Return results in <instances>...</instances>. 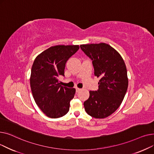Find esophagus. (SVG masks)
I'll return each mask as SVG.
<instances>
[{
    "mask_svg": "<svg viewBox=\"0 0 154 154\" xmlns=\"http://www.w3.org/2000/svg\"><path fill=\"white\" fill-rule=\"evenodd\" d=\"M75 89H76V92H77V93L79 92V91H81V88H78V87H75Z\"/></svg>",
    "mask_w": 154,
    "mask_h": 154,
    "instance_id": "obj_1",
    "label": "esophagus"
}]
</instances>
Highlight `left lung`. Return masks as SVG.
Segmentation results:
<instances>
[{"instance_id":"left-lung-1","label":"left lung","mask_w":154,"mask_h":154,"mask_svg":"<svg viewBox=\"0 0 154 154\" xmlns=\"http://www.w3.org/2000/svg\"><path fill=\"white\" fill-rule=\"evenodd\" d=\"M92 60L94 75L100 78L99 89L90 91L84 103L87 114L103 119L113 114L122 102L128 87L127 72L119 53L106 43L80 45Z\"/></svg>"}]
</instances>
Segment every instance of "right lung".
<instances>
[{
	"label": "right lung",
	"instance_id": "1",
	"mask_svg": "<svg viewBox=\"0 0 154 154\" xmlns=\"http://www.w3.org/2000/svg\"><path fill=\"white\" fill-rule=\"evenodd\" d=\"M79 49L77 45L53 46L40 54L32 65L30 79L32 95L48 117L59 118L69 110L75 89L62 87L58 79L64 76L67 61Z\"/></svg>",
	"mask_w": 154,
	"mask_h": 154
}]
</instances>
